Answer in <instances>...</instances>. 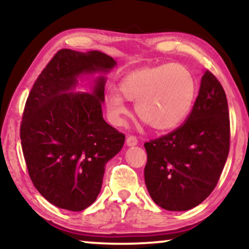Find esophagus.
I'll list each match as a JSON object with an SVG mask.
<instances>
[{"label":"esophagus","mask_w":249,"mask_h":249,"mask_svg":"<svg viewBox=\"0 0 249 249\" xmlns=\"http://www.w3.org/2000/svg\"><path fill=\"white\" fill-rule=\"evenodd\" d=\"M125 142H127L128 146H136L138 144V139L136 138L135 136H127Z\"/></svg>","instance_id":"1"}]
</instances>
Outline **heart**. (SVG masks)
<instances>
[{
	"label": "heart",
	"mask_w": 249,
	"mask_h": 249,
	"mask_svg": "<svg viewBox=\"0 0 249 249\" xmlns=\"http://www.w3.org/2000/svg\"><path fill=\"white\" fill-rule=\"evenodd\" d=\"M110 89L105 107L110 120L121 125L129 114L125 101L135 104L137 117L156 131L178 128L192 111L197 93L194 74L179 63H165L132 71Z\"/></svg>",
	"instance_id": "1"
}]
</instances>
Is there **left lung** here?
Returning a JSON list of instances; mask_svg holds the SVG:
<instances>
[{
	"label": "left lung",
	"mask_w": 249,
	"mask_h": 249,
	"mask_svg": "<svg viewBox=\"0 0 249 249\" xmlns=\"http://www.w3.org/2000/svg\"><path fill=\"white\" fill-rule=\"evenodd\" d=\"M144 146L145 183L159 206L187 211L210 196L230 147L227 96L211 71L203 74L198 96L185 124Z\"/></svg>",
	"instance_id": "left-lung-1"
}]
</instances>
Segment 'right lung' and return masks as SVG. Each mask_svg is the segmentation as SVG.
<instances>
[{
	"label": "right lung",
	"mask_w": 249,
	"mask_h": 249,
	"mask_svg": "<svg viewBox=\"0 0 249 249\" xmlns=\"http://www.w3.org/2000/svg\"><path fill=\"white\" fill-rule=\"evenodd\" d=\"M117 62L100 51L62 49L30 90L20 139L30 179L44 198L79 212L101 192L105 164L121 151L124 135L103 119L104 76L91 93H73L77 78L108 72Z\"/></svg>",
	"instance_id": "obj_1"
}]
</instances>
